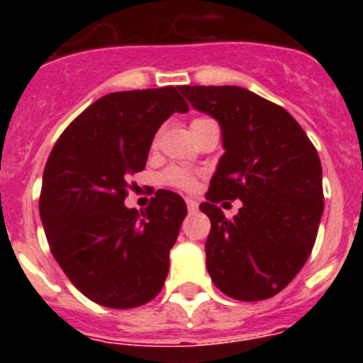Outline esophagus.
I'll return each instance as SVG.
<instances>
[{"label": "esophagus", "instance_id": "34e87169", "mask_svg": "<svg viewBox=\"0 0 363 363\" xmlns=\"http://www.w3.org/2000/svg\"><path fill=\"white\" fill-rule=\"evenodd\" d=\"M187 209H189V213H196L198 211V201L196 200H192V198H187Z\"/></svg>", "mask_w": 363, "mask_h": 363}]
</instances>
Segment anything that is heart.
Returning <instances> with one entry per match:
<instances>
[{"mask_svg": "<svg viewBox=\"0 0 363 363\" xmlns=\"http://www.w3.org/2000/svg\"><path fill=\"white\" fill-rule=\"evenodd\" d=\"M198 121H205V120H194L192 123H198ZM163 182L179 189L194 187V178H192L187 171H184V169H169V171L163 174Z\"/></svg>", "mask_w": 363, "mask_h": 363, "instance_id": "1", "label": "heart"}]
</instances>
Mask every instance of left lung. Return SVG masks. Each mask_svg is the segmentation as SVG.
<instances>
[{
  "instance_id": "1",
  "label": "left lung",
  "mask_w": 363,
  "mask_h": 363,
  "mask_svg": "<svg viewBox=\"0 0 363 363\" xmlns=\"http://www.w3.org/2000/svg\"><path fill=\"white\" fill-rule=\"evenodd\" d=\"M179 92L220 123L225 150L200 205L211 220V280L234 300H267L313 251L323 213L318 152L289 112L247 89L184 85ZM223 199L242 200L233 220L216 205Z\"/></svg>"
}]
</instances>
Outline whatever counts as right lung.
<instances>
[{"label":"right lung","instance_id":"1","mask_svg":"<svg viewBox=\"0 0 363 363\" xmlns=\"http://www.w3.org/2000/svg\"><path fill=\"white\" fill-rule=\"evenodd\" d=\"M187 111L176 86L112 92L67 127L47 160L45 236L74 287L99 306L133 309L162 291L187 205L172 191L156 192L142 213L123 200L129 174L145 169L154 134Z\"/></svg>","mask_w":363,"mask_h":363}]
</instances>
